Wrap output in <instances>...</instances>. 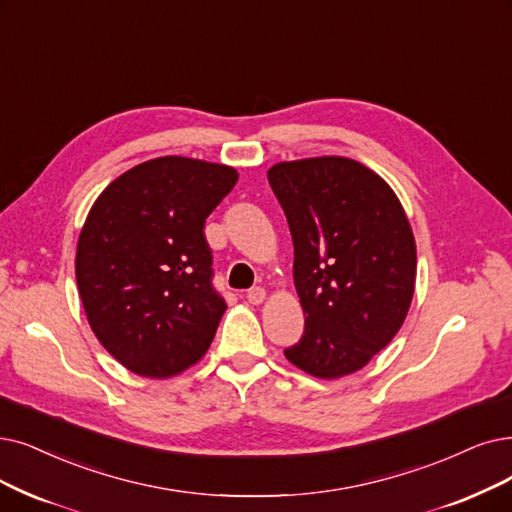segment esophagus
Masks as SVG:
<instances>
[{"mask_svg":"<svg viewBox=\"0 0 512 512\" xmlns=\"http://www.w3.org/2000/svg\"><path fill=\"white\" fill-rule=\"evenodd\" d=\"M245 298H248L250 304H260L264 300V290L262 288H252L245 292Z\"/></svg>","mask_w":512,"mask_h":512,"instance_id":"obj_1","label":"esophagus"}]
</instances>
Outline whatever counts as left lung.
Instances as JSON below:
<instances>
[{
  "label": "left lung",
  "mask_w": 512,
  "mask_h": 512,
  "mask_svg": "<svg viewBox=\"0 0 512 512\" xmlns=\"http://www.w3.org/2000/svg\"><path fill=\"white\" fill-rule=\"evenodd\" d=\"M294 241L302 338L285 349L317 378L353 374L393 340L410 311L416 243L393 189L346 157L269 170Z\"/></svg>",
  "instance_id": "1"
}]
</instances>
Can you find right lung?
<instances>
[{
  "instance_id": "1",
  "label": "right lung",
  "mask_w": 512,
  "mask_h": 512,
  "mask_svg": "<svg viewBox=\"0 0 512 512\" xmlns=\"http://www.w3.org/2000/svg\"><path fill=\"white\" fill-rule=\"evenodd\" d=\"M237 178L220 163L157 157L115 178L92 206L77 288L92 332L130 372L168 378L210 349L227 304L203 227Z\"/></svg>"
}]
</instances>
